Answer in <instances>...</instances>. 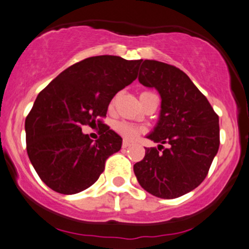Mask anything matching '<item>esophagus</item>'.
I'll list each match as a JSON object with an SVG mask.
<instances>
[{"label": "esophagus", "mask_w": 249, "mask_h": 249, "mask_svg": "<svg viewBox=\"0 0 249 249\" xmlns=\"http://www.w3.org/2000/svg\"><path fill=\"white\" fill-rule=\"evenodd\" d=\"M130 146H131L130 141H127V140L123 141V143H122V147H123V148H127V147H130Z\"/></svg>", "instance_id": "obj_1"}]
</instances>
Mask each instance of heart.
I'll use <instances>...</instances> for the list:
<instances>
[{"instance_id":"b5f03b06","label":"heart","mask_w":249,"mask_h":249,"mask_svg":"<svg viewBox=\"0 0 249 249\" xmlns=\"http://www.w3.org/2000/svg\"><path fill=\"white\" fill-rule=\"evenodd\" d=\"M147 93H152V92H142L141 93V95H142V94H147ZM116 99H117V96H115L114 99L111 100V102H110V107L115 106ZM115 130L117 131L119 134L123 135L125 139H128V140L134 139L138 134H140L141 132H143L142 127L134 126V125H132V124H130V123H126V122H118L117 124L115 125Z\"/></svg>"}]
</instances>
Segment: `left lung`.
<instances>
[{"label": "left lung", "instance_id": "obj_1", "mask_svg": "<svg viewBox=\"0 0 249 249\" xmlns=\"http://www.w3.org/2000/svg\"><path fill=\"white\" fill-rule=\"evenodd\" d=\"M139 81L161 95L160 121L148 135L161 144L159 149L146 148L143 159L133 166L134 174L148 193L176 199L196 188L208 175L219 148L218 115L190 77L174 65L141 59Z\"/></svg>", "mask_w": 249, "mask_h": 249}]
</instances>
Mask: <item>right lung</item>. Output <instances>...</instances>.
Here are the masks:
<instances>
[{
  "instance_id": "1",
  "label": "right lung",
  "mask_w": 249,
  "mask_h": 249,
  "mask_svg": "<svg viewBox=\"0 0 249 249\" xmlns=\"http://www.w3.org/2000/svg\"><path fill=\"white\" fill-rule=\"evenodd\" d=\"M139 61L119 56L88 57L59 73L37 95L25 119L26 150L36 174L49 188L75 194L99 179L122 138L102 125L93 142L83 125L102 124L116 94L137 79Z\"/></svg>"
}]
</instances>
